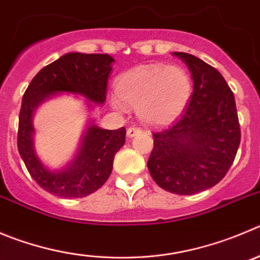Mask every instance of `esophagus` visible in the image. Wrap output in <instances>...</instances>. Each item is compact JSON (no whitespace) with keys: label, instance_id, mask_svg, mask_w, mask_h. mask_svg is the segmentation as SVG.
Returning a JSON list of instances; mask_svg holds the SVG:
<instances>
[{"label":"esophagus","instance_id":"34e87169","mask_svg":"<svg viewBox=\"0 0 260 260\" xmlns=\"http://www.w3.org/2000/svg\"><path fill=\"white\" fill-rule=\"evenodd\" d=\"M141 132H142L141 128L135 127V125H133V127H129L127 129V136L128 137H135L136 135H138V133H141Z\"/></svg>","mask_w":260,"mask_h":260}]
</instances>
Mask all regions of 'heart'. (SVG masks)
Returning a JSON list of instances; mask_svg holds the SVG:
<instances>
[{
	"instance_id": "heart-1",
	"label": "heart",
	"mask_w": 260,
	"mask_h": 260,
	"mask_svg": "<svg viewBox=\"0 0 260 260\" xmlns=\"http://www.w3.org/2000/svg\"><path fill=\"white\" fill-rule=\"evenodd\" d=\"M192 81L185 69L174 65H142L124 73L116 81L111 104L118 110L136 106L147 124L160 125L179 115L190 101Z\"/></svg>"
}]
</instances>
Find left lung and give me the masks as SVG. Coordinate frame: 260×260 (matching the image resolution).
Here are the masks:
<instances>
[{"instance_id": "left-lung-1", "label": "left lung", "mask_w": 260, "mask_h": 260, "mask_svg": "<svg viewBox=\"0 0 260 260\" xmlns=\"http://www.w3.org/2000/svg\"><path fill=\"white\" fill-rule=\"evenodd\" d=\"M193 92L178 119L152 133L154 149L147 168L163 190L193 195L213 187L234 163L240 145L239 116L234 92L212 65L186 52Z\"/></svg>"}]
</instances>
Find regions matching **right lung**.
Here are the masks:
<instances>
[{
    "mask_svg": "<svg viewBox=\"0 0 260 260\" xmlns=\"http://www.w3.org/2000/svg\"><path fill=\"white\" fill-rule=\"evenodd\" d=\"M114 59L106 53L69 52L38 72L26 88L19 114L18 150L31 178L47 192L59 198H84L97 191L113 171L114 155L125 142V128L109 131L89 123L81 146L67 168L51 171L36 154L33 113L56 93L84 96L104 104ZM89 108H92L88 103Z\"/></svg>",
    "mask_w": 260,
    "mask_h": 260,
    "instance_id": "add662e5",
    "label": "right lung"
}]
</instances>
